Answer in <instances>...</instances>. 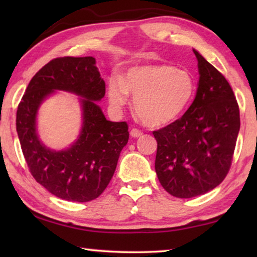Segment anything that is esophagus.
<instances>
[{
	"instance_id": "obj_1",
	"label": "esophagus",
	"mask_w": 257,
	"mask_h": 257,
	"mask_svg": "<svg viewBox=\"0 0 257 257\" xmlns=\"http://www.w3.org/2000/svg\"><path fill=\"white\" fill-rule=\"evenodd\" d=\"M143 135V132L142 130H139L137 128H133L132 130H130V136L134 137V138H137V137H141Z\"/></svg>"
}]
</instances>
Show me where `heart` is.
Wrapping results in <instances>:
<instances>
[{
    "label": "heart",
    "instance_id": "heart-1",
    "mask_svg": "<svg viewBox=\"0 0 257 257\" xmlns=\"http://www.w3.org/2000/svg\"><path fill=\"white\" fill-rule=\"evenodd\" d=\"M194 77L170 64H152L128 69L123 78L108 80L110 103L121 108L135 96V111L146 124L164 125L184 114L195 96Z\"/></svg>",
    "mask_w": 257,
    "mask_h": 257
}]
</instances>
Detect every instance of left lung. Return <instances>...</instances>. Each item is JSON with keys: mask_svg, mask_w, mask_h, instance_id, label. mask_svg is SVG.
Returning <instances> with one entry per match:
<instances>
[{"mask_svg": "<svg viewBox=\"0 0 257 257\" xmlns=\"http://www.w3.org/2000/svg\"><path fill=\"white\" fill-rule=\"evenodd\" d=\"M198 61L196 96L180 119L153 132L155 171L172 196L190 198L214 189L231 167L240 115L231 86L194 50Z\"/></svg>", "mask_w": 257, "mask_h": 257, "instance_id": "8db88e82", "label": "left lung"}]
</instances>
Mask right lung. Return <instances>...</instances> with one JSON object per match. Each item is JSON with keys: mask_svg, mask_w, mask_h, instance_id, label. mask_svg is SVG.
I'll return each instance as SVG.
<instances>
[{"mask_svg": "<svg viewBox=\"0 0 257 257\" xmlns=\"http://www.w3.org/2000/svg\"><path fill=\"white\" fill-rule=\"evenodd\" d=\"M93 56L56 58L35 75L17 110V133L29 171L54 196L72 202L97 198L114 175L129 139L128 123L106 120L96 102L105 95V82ZM54 90L79 94L83 128L77 142L64 151L43 146L36 133V114Z\"/></svg>", "mask_w": 257, "mask_h": 257, "instance_id": "add662e5", "label": "right lung"}]
</instances>
